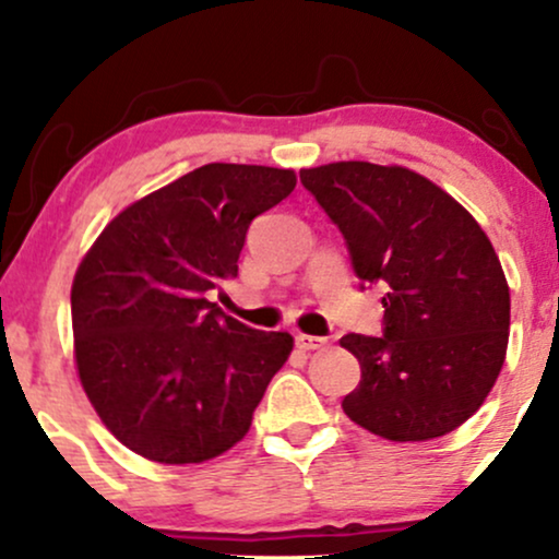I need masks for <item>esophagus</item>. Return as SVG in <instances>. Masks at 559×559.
Segmentation results:
<instances>
[{
	"label": "esophagus",
	"instance_id": "esophagus-1",
	"mask_svg": "<svg viewBox=\"0 0 559 559\" xmlns=\"http://www.w3.org/2000/svg\"><path fill=\"white\" fill-rule=\"evenodd\" d=\"M297 346L301 352H316V349H323L325 346V338L323 336H307V333H297Z\"/></svg>",
	"mask_w": 559,
	"mask_h": 559
}]
</instances>
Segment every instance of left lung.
<instances>
[{"instance_id": "left-lung-1", "label": "left lung", "mask_w": 559, "mask_h": 559, "mask_svg": "<svg viewBox=\"0 0 559 559\" xmlns=\"http://www.w3.org/2000/svg\"><path fill=\"white\" fill-rule=\"evenodd\" d=\"M301 186L342 230L365 286L383 288V333H346L360 383L342 407L389 441L454 431L504 365L510 288L489 236L444 189L400 168L331 163Z\"/></svg>"}]
</instances>
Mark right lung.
<instances>
[{"instance_id":"obj_1","label":"right lung","mask_w":559,"mask_h":559,"mask_svg":"<svg viewBox=\"0 0 559 559\" xmlns=\"http://www.w3.org/2000/svg\"><path fill=\"white\" fill-rule=\"evenodd\" d=\"M297 186L294 170L210 163L126 207L70 292L75 365L120 444L165 465L204 463L247 436L292 355L207 299L239 275L249 223Z\"/></svg>"}]
</instances>
